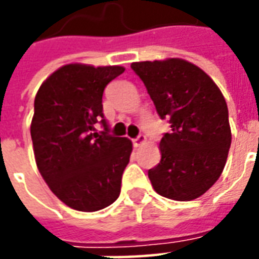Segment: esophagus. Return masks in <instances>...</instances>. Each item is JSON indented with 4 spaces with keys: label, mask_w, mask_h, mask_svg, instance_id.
Masks as SVG:
<instances>
[{
    "label": "esophagus",
    "mask_w": 259,
    "mask_h": 259,
    "mask_svg": "<svg viewBox=\"0 0 259 259\" xmlns=\"http://www.w3.org/2000/svg\"><path fill=\"white\" fill-rule=\"evenodd\" d=\"M146 141H147L146 136L140 135L139 137H137V139H135V140H133V146L137 148V147H140V146H143V144H146Z\"/></svg>",
    "instance_id": "1"
}]
</instances>
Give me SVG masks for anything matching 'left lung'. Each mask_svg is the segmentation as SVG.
Listing matches in <instances>:
<instances>
[{"instance_id": "obj_1", "label": "left lung", "mask_w": 259, "mask_h": 259, "mask_svg": "<svg viewBox=\"0 0 259 259\" xmlns=\"http://www.w3.org/2000/svg\"><path fill=\"white\" fill-rule=\"evenodd\" d=\"M170 133L159 143L161 161L148 170L154 190L175 201L198 198L226 165L232 132L228 105L217 83L182 58L133 62Z\"/></svg>"}]
</instances>
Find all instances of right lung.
<instances>
[{
    "label": "right lung",
    "mask_w": 259,
    "mask_h": 259,
    "mask_svg": "<svg viewBox=\"0 0 259 259\" xmlns=\"http://www.w3.org/2000/svg\"><path fill=\"white\" fill-rule=\"evenodd\" d=\"M123 72L119 65H64L34 98L30 135L37 168L54 194L76 211H100L120 194L133 144L108 135L102 94ZM100 118L106 129L93 134Z\"/></svg>",
    "instance_id": "obj_1"
}]
</instances>
